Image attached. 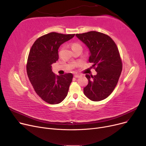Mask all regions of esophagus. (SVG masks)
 <instances>
[{
    "instance_id": "34e87169",
    "label": "esophagus",
    "mask_w": 146,
    "mask_h": 146,
    "mask_svg": "<svg viewBox=\"0 0 146 146\" xmlns=\"http://www.w3.org/2000/svg\"><path fill=\"white\" fill-rule=\"evenodd\" d=\"M74 77L76 78H78L80 77V75L78 74H74Z\"/></svg>"
}]
</instances>
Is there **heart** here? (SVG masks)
I'll list each match as a JSON object with an SVG mask.
<instances>
[{"label": "heart", "instance_id": "b5f03b06", "mask_svg": "<svg viewBox=\"0 0 146 146\" xmlns=\"http://www.w3.org/2000/svg\"><path fill=\"white\" fill-rule=\"evenodd\" d=\"M81 47V46L79 44H78V43H74V44H73L72 45V47L73 48V47Z\"/></svg>", "mask_w": 146, "mask_h": 146}]
</instances>
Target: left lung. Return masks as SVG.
I'll list each match as a JSON object with an SVG mask.
<instances>
[{
	"instance_id": "obj_1",
	"label": "left lung",
	"mask_w": 146,
	"mask_h": 146,
	"mask_svg": "<svg viewBox=\"0 0 146 146\" xmlns=\"http://www.w3.org/2000/svg\"><path fill=\"white\" fill-rule=\"evenodd\" d=\"M76 36L87 46L90 52L89 61L94 63L92 66L97 72L95 76L86 74L89 82L83 89L84 94L91 101L104 100L114 90L122 71L117 45L108 35L96 31Z\"/></svg>"
}]
</instances>
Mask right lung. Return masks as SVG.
<instances>
[{
	"mask_svg": "<svg viewBox=\"0 0 146 146\" xmlns=\"http://www.w3.org/2000/svg\"><path fill=\"white\" fill-rule=\"evenodd\" d=\"M74 35L51 33L38 38L30 50L27 65L28 78L36 94L50 104H59L67 95L73 74L56 75L51 64L58 59L60 46Z\"/></svg>",
	"mask_w": 146,
	"mask_h": 146,
	"instance_id": "right-lung-1",
	"label": "right lung"
}]
</instances>
